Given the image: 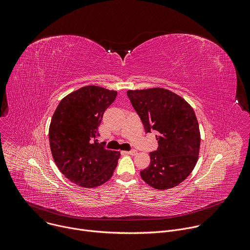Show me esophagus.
I'll return each mask as SVG.
<instances>
[{
  "label": "esophagus",
  "instance_id": "34e87169",
  "mask_svg": "<svg viewBox=\"0 0 250 250\" xmlns=\"http://www.w3.org/2000/svg\"><path fill=\"white\" fill-rule=\"evenodd\" d=\"M125 153L128 154V155H135L137 153V151L136 150H130V151H125Z\"/></svg>",
  "mask_w": 250,
  "mask_h": 250
}]
</instances>
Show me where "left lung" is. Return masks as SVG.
<instances>
[{"label":"left lung","instance_id":"1","mask_svg":"<svg viewBox=\"0 0 250 250\" xmlns=\"http://www.w3.org/2000/svg\"><path fill=\"white\" fill-rule=\"evenodd\" d=\"M127 96L146 131H157V150L150 152V164L140 171L146 183L167 190L182 183L195 168L201 133L191 104L167 89L128 90Z\"/></svg>","mask_w":250,"mask_h":250}]
</instances>
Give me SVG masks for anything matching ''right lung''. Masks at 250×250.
Instances as JSON below:
<instances>
[{
    "mask_svg": "<svg viewBox=\"0 0 250 250\" xmlns=\"http://www.w3.org/2000/svg\"><path fill=\"white\" fill-rule=\"evenodd\" d=\"M118 92L85 86L65 96L49 125V145L54 162L71 182L83 188L103 185L114 174L120 151L104 149L98 142L104 112Z\"/></svg>",
    "mask_w": 250,
    "mask_h": 250,
    "instance_id": "right-lung-1",
    "label": "right lung"
}]
</instances>
